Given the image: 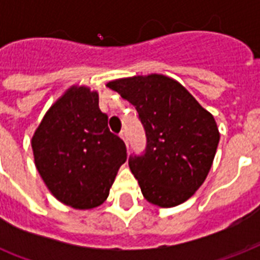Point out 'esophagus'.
<instances>
[{"mask_svg":"<svg viewBox=\"0 0 260 260\" xmlns=\"http://www.w3.org/2000/svg\"><path fill=\"white\" fill-rule=\"evenodd\" d=\"M120 138H121L122 140L125 142V144L128 143V136H126V131L125 129H122L121 132H120Z\"/></svg>","mask_w":260,"mask_h":260,"instance_id":"obj_1","label":"esophagus"}]
</instances>
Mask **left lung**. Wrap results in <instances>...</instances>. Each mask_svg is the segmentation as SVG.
<instances>
[{"label":"left lung","instance_id":"8db88e82","mask_svg":"<svg viewBox=\"0 0 260 260\" xmlns=\"http://www.w3.org/2000/svg\"><path fill=\"white\" fill-rule=\"evenodd\" d=\"M106 86L136 108L146 131L144 154L129 156L144 198L160 208L189 200L208 177L217 150L213 116L166 75L116 79Z\"/></svg>","mask_w":260,"mask_h":260}]
</instances>
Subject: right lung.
<instances>
[{
    "mask_svg": "<svg viewBox=\"0 0 260 260\" xmlns=\"http://www.w3.org/2000/svg\"><path fill=\"white\" fill-rule=\"evenodd\" d=\"M35 166L52 196L75 209H93L109 196L125 144L108 128L98 93L71 86L44 114L32 136Z\"/></svg>",
    "mask_w": 260,
    "mask_h": 260,
    "instance_id": "add662e5",
    "label": "right lung"
}]
</instances>
